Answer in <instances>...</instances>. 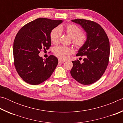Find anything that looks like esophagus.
I'll list each match as a JSON object with an SVG mask.
<instances>
[{
    "mask_svg": "<svg viewBox=\"0 0 123 123\" xmlns=\"http://www.w3.org/2000/svg\"><path fill=\"white\" fill-rule=\"evenodd\" d=\"M59 62H60V63H64V62H65V61H63V60H62L61 59H59Z\"/></svg>",
    "mask_w": 123,
    "mask_h": 123,
    "instance_id": "obj_1",
    "label": "esophagus"
}]
</instances>
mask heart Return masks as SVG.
Masks as SVG:
<instances>
[{
    "mask_svg": "<svg viewBox=\"0 0 123 123\" xmlns=\"http://www.w3.org/2000/svg\"><path fill=\"white\" fill-rule=\"evenodd\" d=\"M65 31L66 34L72 38V43L77 48H80L84 46L87 41V35L81 32L80 28L75 24H70L66 26H60L52 30L50 33V39L54 44L59 42L61 36V31ZM54 53L55 56L62 60H66L73 53V50L70 48L60 46L54 49Z\"/></svg>",
    "mask_w": 123,
    "mask_h": 123,
    "instance_id": "b5f03b06",
    "label": "heart"
}]
</instances>
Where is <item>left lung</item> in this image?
<instances>
[{
	"instance_id": "1",
	"label": "left lung",
	"mask_w": 123,
	"mask_h": 123,
	"mask_svg": "<svg viewBox=\"0 0 123 123\" xmlns=\"http://www.w3.org/2000/svg\"><path fill=\"white\" fill-rule=\"evenodd\" d=\"M72 21L78 24L86 32L87 41L79 49L76 56H86L83 63L78 60L72 61L70 74L80 84H92L100 79L106 69L110 56V42L106 34L99 24L91 20L76 19Z\"/></svg>"
}]
</instances>
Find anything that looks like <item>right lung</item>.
Wrapping results in <instances>:
<instances>
[{
    "label": "right lung",
    "instance_id": "1",
    "mask_svg": "<svg viewBox=\"0 0 123 123\" xmlns=\"http://www.w3.org/2000/svg\"><path fill=\"white\" fill-rule=\"evenodd\" d=\"M62 22L39 18L25 25L18 32L13 42L14 64L20 78L28 84H40L55 70L57 58L50 55L43 60L38 54L42 49L49 48L51 31Z\"/></svg>",
    "mask_w": 123,
    "mask_h": 123
}]
</instances>
